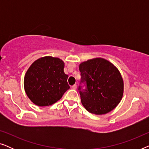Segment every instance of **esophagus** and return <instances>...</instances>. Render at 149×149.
<instances>
[{"mask_svg": "<svg viewBox=\"0 0 149 149\" xmlns=\"http://www.w3.org/2000/svg\"><path fill=\"white\" fill-rule=\"evenodd\" d=\"M72 88L73 89H77V85H73L72 86Z\"/></svg>", "mask_w": 149, "mask_h": 149, "instance_id": "esophagus-1", "label": "esophagus"}]
</instances>
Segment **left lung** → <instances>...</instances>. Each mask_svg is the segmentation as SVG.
Instances as JSON below:
<instances>
[{"instance_id": "8db88e82", "label": "left lung", "mask_w": 149, "mask_h": 149, "mask_svg": "<svg viewBox=\"0 0 149 149\" xmlns=\"http://www.w3.org/2000/svg\"><path fill=\"white\" fill-rule=\"evenodd\" d=\"M87 89L80 91L81 103L89 113L104 115L117 107L123 95V79L119 69L102 58H94L79 66ZM81 88L79 87V89Z\"/></svg>"}]
</instances>
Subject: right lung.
Masks as SVG:
<instances>
[{"label":"right lung","mask_w":149,"mask_h":149,"mask_svg":"<svg viewBox=\"0 0 149 149\" xmlns=\"http://www.w3.org/2000/svg\"><path fill=\"white\" fill-rule=\"evenodd\" d=\"M64 64L60 58L45 56L30 65L24 76V86L32 102L39 107H48L62 98L70 88Z\"/></svg>","instance_id":"add662e5"}]
</instances>
